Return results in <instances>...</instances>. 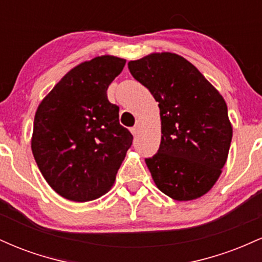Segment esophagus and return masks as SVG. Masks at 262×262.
I'll return each mask as SVG.
<instances>
[{"mask_svg":"<svg viewBox=\"0 0 262 262\" xmlns=\"http://www.w3.org/2000/svg\"><path fill=\"white\" fill-rule=\"evenodd\" d=\"M130 132L133 135H137L138 132H139V125H134L133 128H130Z\"/></svg>","mask_w":262,"mask_h":262,"instance_id":"34e87169","label":"esophagus"}]
</instances>
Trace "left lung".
<instances>
[{
    "label": "left lung",
    "instance_id": "1",
    "mask_svg": "<svg viewBox=\"0 0 262 262\" xmlns=\"http://www.w3.org/2000/svg\"><path fill=\"white\" fill-rule=\"evenodd\" d=\"M128 68L160 108V148L145 159L156 187L175 201L202 197L218 181L233 137L223 96L175 53L149 54Z\"/></svg>",
    "mask_w": 262,
    "mask_h": 262
}]
</instances>
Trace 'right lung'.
<instances>
[{"mask_svg":"<svg viewBox=\"0 0 262 262\" xmlns=\"http://www.w3.org/2000/svg\"><path fill=\"white\" fill-rule=\"evenodd\" d=\"M125 60L96 56L71 69L39 103L32 152L56 193L89 202L110 191L133 135L119 124V107L107 89Z\"/></svg>","mask_w":262,"mask_h":262,"instance_id":"1","label":"right lung"}]
</instances>
